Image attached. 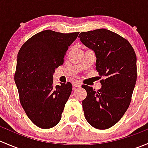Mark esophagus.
Segmentation results:
<instances>
[{"label": "esophagus", "instance_id": "esophagus-1", "mask_svg": "<svg viewBox=\"0 0 148 148\" xmlns=\"http://www.w3.org/2000/svg\"><path fill=\"white\" fill-rule=\"evenodd\" d=\"M72 85L74 87H80V86H82L81 83L79 82V81H77V80H75V81H73L72 82Z\"/></svg>", "mask_w": 148, "mask_h": 148}]
</instances>
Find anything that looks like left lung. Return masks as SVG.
Returning a JSON list of instances; mask_svg holds the SVG:
<instances>
[{"mask_svg": "<svg viewBox=\"0 0 148 148\" xmlns=\"http://www.w3.org/2000/svg\"><path fill=\"white\" fill-rule=\"evenodd\" d=\"M81 42L94 51L96 69L102 87L95 90L82 85L86 97L82 101L86 121L99 130L115 125L131 102L137 80V57L129 41L116 33L101 28L79 35Z\"/></svg>", "mask_w": 148, "mask_h": 148, "instance_id": "1", "label": "left lung"}]
</instances>
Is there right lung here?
<instances>
[{"instance_id": "obj_1", "label": "right lung", "mask_w": 148, "mask_h": 148, "mask_svg": "<svg viewBox=\"0 0 148 148\" xmlns=\"http://www.w3.org/2000/svg\"><path fill=\"white\" fill-rule=\"evenodd\" d=\"M79 34L46 30L31 37L19 50L15 82L23 110L38 127L51 128L62 118L72 85L67 82L54 86L53 75L64 64L69 46Z\"/></svg>"}]
</instances>
